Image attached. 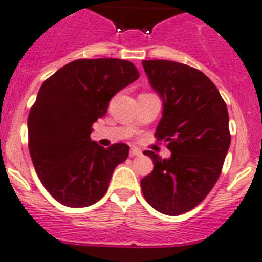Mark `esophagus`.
I'll return each instance as SVG.
<instances>
[{
	"label": "esophagus",
	"mask_w": 262,
	"mask_h": 262,
	"mask_svg": "<svg viewBox=\"0 0 262 262\" xmlns=\"http://www.w3.org/2000/svg\"><path fill=\"white\" fill-rule=\"evenodd\" d=\"M129 156H131V157H139V156H142V151L138 147H133L131 150H129Z\"/></svg>",
	"instance_id": "obj_1"
}]
</instances>
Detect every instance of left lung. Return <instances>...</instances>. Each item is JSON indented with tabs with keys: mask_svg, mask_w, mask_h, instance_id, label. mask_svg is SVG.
<instances>
[{
	"mask_svg": "<svg viewBox=\"0 0 262 262\" xmlns=\"http://www.w3.org/2000/svg\"><path fill=\"white\" fill-rule=\"evenodd\" d=\"M152 89L164 101L156 129L170 158L147 150L154 169L141 180L144 199L165 215L200 204L221 176L230 147L229 112L212 81L198 69L171 60H143Z\"/></svg>",
	"mask_w": 262,
	"mask_h": 262,
	"instance_id": "left-lung-1",
	"label": "left lung"
}]
</instances>
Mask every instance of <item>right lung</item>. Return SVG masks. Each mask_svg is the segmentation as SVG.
I'll return each mask as SVG.
<instances>
[{
    "label": "right lung",
    "instance_id": "add662e5",
    "mask_svg": "<svg viewBox=\"0 0 262 262\" xmlns=\"http://www.w3.org/2000/svg\"><path fill=\"white\" fill-rule=\"evenodd\" d=\"M139 78L131 62L77 59L47 78L28 115V147L41 184L60 204L81 208L105 194L129 147L92 142V125L119 91Z\"/></svg>",
    "mask_w": 262,
    "mask_h": 262
}]
</instances>
